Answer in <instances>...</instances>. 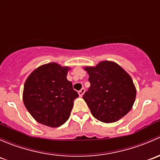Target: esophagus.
<instances>
[{
    "mask_svg": "<svg viewBox=\"0 0 160 160\" xmlns=\"http://www.w3.org/2000/svg\"><path fill=\"white\" fill-rule=\"evenodd\" d=\"M85 88H82V89L81 90H79V91H78V95H79V96H83V94L84 93H85Z\"/></svg>",
    "mask_w": 160,
    "mask_h": 160,
    "instance_id": "obj_1",
    "label": "esophagus"
}]
</instances>
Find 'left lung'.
Returning a JSON list of instances; mask_svg holds the SVG:
<instances>
[{"label":"left lung","mask_w":160,"mask_h":160,"mask_svg":"<svg viewBox=\"0 0 160 160\" xmlns=\"http://www.w3.org/2000/svg\"><path fill=\"white\" fill-rule=\"evenodd\" d=\"M90 87L83 99L92 114L104 123L119 121L132 110L136 88L130 75L117 63L104 61L85 67Z\"/></svg>","instance_id":"8db88e82"}]
</instances>
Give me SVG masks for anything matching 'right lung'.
<instances>
[{
    "instance_id": "1",
    "label": "right lung",
    "mask_w": 160,
    "mask_h": 160,
    "mask_svg": "<svg viewBox=\"0 0 160 160\" xmlns=\"http://www.w3.org/2000/svg\"><path fill=\"white\" fill-rule=\"evenodd\" d=\"M68 67L49 63L35 69L27 78L23 102L37 122L51 128L64 124L69 118L78 94L67 79Z\"/></svg>"
}]
</instances>
